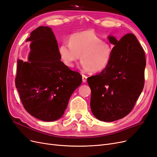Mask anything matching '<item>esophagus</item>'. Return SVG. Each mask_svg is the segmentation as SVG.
Returning <instances> with one entry per match:
<instances>
[{
	"label": "esophagus",
	"instance_id": "34e87169",
	"mask_svg": "<svg viewBox=\"0 0 157 157\" xmlns=\"http://www.w3.org/2000/svg\"><path fill=\"white\" fill-rule=\"evenodd\" d=\"M82 81H83V82H86V81H87V78H88V77L86 76V75H82Z\"/></svg>",
	"mask_w": 157,
	"mask_h": 157
}]
</instances>
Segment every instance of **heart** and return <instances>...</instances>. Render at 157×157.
<instances>
[{
    "label": "heart",
    "mask_w": 157,
    "mask_h": 157,
    "mask_svg": "<svg viewBox=\"0 0 157 157\" xmlns=\"http://www.w3.org/2000/svg\"><path fill=\"white\" fill-rule=\"evenodd\" d=\"M69 43L63 42L58 48L62 62L73 67L80 58L86 71L101 72L107 67L112 57V48L92 31L75 33L69 37Z\"/></svg>",
    "instance_id": "heart-1"
}]
</instances>
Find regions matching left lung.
<instances>
[{"mask_svg": "<svg viewBox=\"0 0 157 157\" xmlns=\"http://www.w3.org/2000/svg\"><path fill=\"white\" fill-rule=\"evenodd\" d=\"M108 38L114 45L111 60L103 71L87 81L94 116L111 122L125 117L133 109L144 86L146 61L134 34H127L119 41L111 36Z\"/></svg>", "mask_w": 157, "mask_h": 157, "instance_id": "1", "label": "left lung"}]
</instances>
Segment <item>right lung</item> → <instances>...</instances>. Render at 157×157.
Returning a JSON list of instances; mask_svg holds the SVG:
<instances>
[{
    "label": "right lung",
    "instance_id": "add662e5",
    "mask_svg": "<svg viewBox=\"0 0 157 157\" xmlns=\"http://www.w3.org/2000/svg\"><path fill=\"white\" fill-rule=\"evenodd\" d=\"M29 62L17 61L15 86L25 109L44 121L60 118L82 78L61 60L56 37L48 26L30 33Z\"/></svg>",
    "mask_w": 157,
    "mask_h": 157
}]
</instances>
